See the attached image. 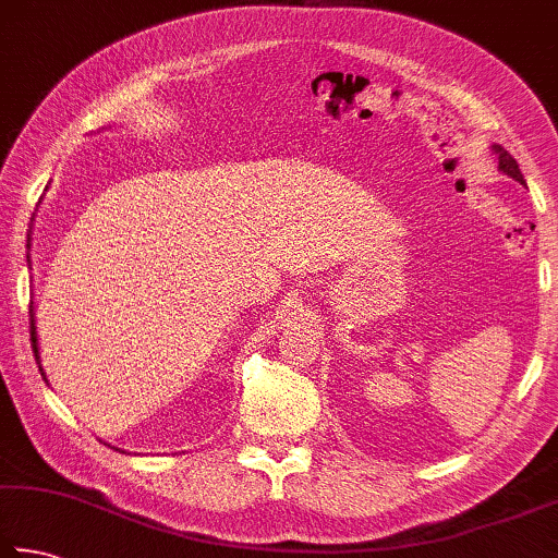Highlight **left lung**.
I'll return each instance as SVG.
<instances>
[{"label": "left lung", "mask_w": 558, "mask_h": 558, "mask_svg": "<svg viewBox=\"0 0 558 558\" xmlns=\"http://www.w3.org/2000/svg\"><path fill=\"white\" fill-rule=\"evenodd\" d=\"M495 150H498V154H500V170H502V173L514 178L518 182H524L522 170H520V166H518V160H514L505 148H495Z\"/></svg>", "instance_id": "1"}]
</instances>
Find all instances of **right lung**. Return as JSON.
<instances>
[{
    "label": "right lung",
    "mask_w": 558,
    "mask_h": 558,
    "mask_svg": "<svg viewBox=\"0 0 558 558\" xmlns=\"http://www.w3.org/2000/svg\"><path fill=\"white\" fill-rule=\"evenodd\" d=\"M28 246V244H26ZM28 314H32V322H28V329H32V347H34V353H36V359H38V339H36V319H34V305L28 307ZM44 371V368H40Z\"/></svg>",
    "instance_id": "obj_1"
}]
</instances>
